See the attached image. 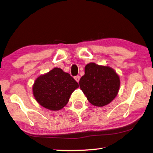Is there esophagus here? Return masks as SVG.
Instances as JSON below:
<instances>
[{"label":"esophagus","mask_w":153,"mask_h":153,"mask_svg":"<svg viewBox=\"0 0 153 153\" xmlns=\"http://www.w3.org/2000/svg\"><path fill=\"white\" fill-rule=\"evenodd\" d=\"M74 79H75V80H76V82H79V80H80V76H74Z\"/></svg>","instance_id":"esophagus-1"}]
</instances>
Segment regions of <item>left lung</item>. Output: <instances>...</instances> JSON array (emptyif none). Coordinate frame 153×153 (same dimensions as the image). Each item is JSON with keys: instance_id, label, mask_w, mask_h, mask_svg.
I'll return each instance as SVG.
<instances>
[{"instance_id": "left-lung-1", "label": "left lung", "mask_w": 153, "mask_h": 153, "mask_svg": "<svg viewBox=\"0 0 153 153\" xmlns=\"http://www.w3.org/2000/svg\"><path fill=\"white\" fill-rule=\"evenodd\" d=\"M120 78L113 68L91 62L85 66L80 88L92 105L101 107L111 102L120 88Z\"/></svg>"}]
</instances>
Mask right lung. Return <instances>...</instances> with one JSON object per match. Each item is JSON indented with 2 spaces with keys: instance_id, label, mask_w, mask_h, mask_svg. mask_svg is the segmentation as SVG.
I'll return each instance as SVG.
<instances>
[{
  "instance_id": "right-lung-1",
  "label": "right lung",
  "mask_w": 153,
  "mask_h": 153,
  "mask_svg": "<svg viewBox=\"0 0 153 153\" xmlns=\"http://www.w3.org/2000/svg\"><path fill=\"white\" fill-rule=\"evenodd\" d=\"M79 86L70 74L56 67L37 78L33 93L35 100L43 107L59 111L67 105L71 94Z\"/></svg>"
}]
</instances>
